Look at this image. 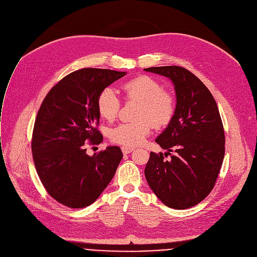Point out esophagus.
<instances>
[{
  "label": "esophagus",
  "instance_id": "obj_1",
  "mask_svg": "<svg viewBox=\"0 0 257 257\" xmlns=\"http://www.w3.org/2000/svg\"><path fill=\"white\" fill-rule=\"evenodd\" d=\"M135 149L134 148H131V147H121V151L123 154H130L134 151Z\"/></svg>",
  "mask_w": 257,
  "mask_h": 257
}]
</instances>
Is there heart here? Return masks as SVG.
Here are the masks:
<instances>
[{
    "mask_svg": "<svg viewBox=\"0 0 257 257\" xmlns=\"http://www.w3.org/2000/svg\"><path fill=\"white\" fill-rule=\"evenodd\" d=\"M126 99L141 101L138 109V120L125 122L112 128L110 140L125 147L141 145L150 134L153 124L164 127L170 123L175 113V100L172 94L162 90L160 83L149 76H140L122 85ZM120 99L115 90L106 87L97 99L99 113L107 120H113L120 108Z\"/></svg>",
    "mask_w": 257,
    "mask_h": 257,
    "instance_id": "obj_1",
    "label": "heart"
}]
</instances>
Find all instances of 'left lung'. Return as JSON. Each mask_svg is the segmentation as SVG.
Wrapping results in <instances>:
<instances>
[{"label": "left lung", "mask_w": 257, "mask_h": 257, "mask_svg": "<svg viewBox=\"0 0 257 257\" xmlns=\"http://www.w3.org/2000/svg\"><path fill=\"white\" fill-rule=\"evenodd\" d=\"M146 72L169 78L176 95L175 113L155 140L163 153H150L145 168L149 186L165 206L189 209L215 186L225 155V134L216 101L196 76L178 66L153 67ZM169 151H174L171 156Z\"/></svg>", "instance_id": "8db88e82"}]
</instances>
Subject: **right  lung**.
<instances>
[{
    "label": "right lung",
    "mask_w": 257,
    "mask_h": 257,
    "mask_svg": "<svg viewBox=\"0 0 257 257\" xmlns=\"http://www.w3.org/2000/svg\"><path fill=\"white\" fill-rule=\"evenodd\" d=\"M126 73L82 69L63 78L43 99L34 122L31 150L37 174L48 194L71 209L93 203L113 178L122 153L110 146L93 156L86 144L103 137L95 127L101 91Z\"/></svg>",
    "instance_id": "right-lung-1"
}]
</instances>
